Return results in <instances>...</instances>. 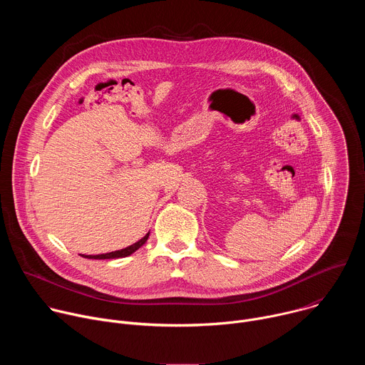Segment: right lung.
<instances>
[{"label":"right lung","instance_id":"right-lung-1","mask_svg":"<svg viewBox=\"0 0 365 365\" xmlns=\"http://www.w3.org/2000/svg\"><path fill=\"white\" fill-rule=\"evenodd\" d=\"M148 235H150V232H147L141 240H138V241L134 242L133 245H128V247H125V248H123V250H117V251H111V252H106V254H98V255H83V254H82V257H85V258H93V259H110V258H123V257H128V255H131V254L135 252L140 247H143V245L145 244Z\"/></svg>","mask_w":365,"mask_h":365}]
</instances>
